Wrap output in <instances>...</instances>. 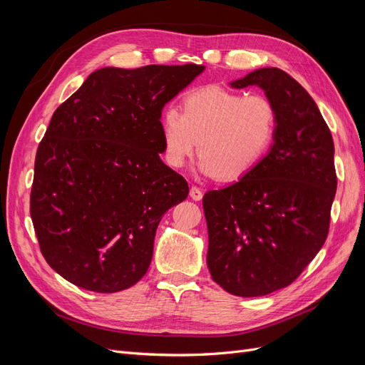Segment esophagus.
Instances as JSON below:
<instances>
[{
    "label": "esophagus",
    "instance_id": "1",
    "mask_svg": "<svg viewBox=\"0 0 365 365\" xmlns=\"http://www.w3.org/2000/svg\"><path fill=\"white\" fill-rule=\"evenodd\" d=\"M202 196H204V193H202V190L200 189V187H196V185L190 187V197H192L193 201H201Z\"/></svg>",
    "mask_w": 365,
    "mask_h": 365
}]
</instances>
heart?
I'll return each instance as SVG.
<instances>
[{"mask_svg":"<svg viewBox=\"0 0 365 365\" xmlns=\"http://www.w3.org/2000/svg\"><path fill=\"white\" fill-rule=\"evenodd\" d=\"M277 126V108L268 97L200 86L184 96L181 111L172 106L163 111L164 157L180 169L197 148L204 175L237 181L269 152Z\"/></svg>","mask_w":365,"mask_h":365,"instance_id":"obj_1","label":"heart"}]
</instances>
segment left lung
Returning a JSON list of instances; mask_svg holds the SVG:
<instances>
[{
  "instance_id": "obj_1",
  "label": "left lung",
  "mask_w": 365,
  "mask_h": 365,
  "mask_svg": "<svg viewBox=\"0 0 365 365\" xmlns=\"http://www.w3.org/2000/svg\"><path fill=\"white\" fill-rule=\"evenodd\" d=\"M260 86L277 108L275 140L237 182L202 197L212 279L237 297L289 286L324 245L336 192L334 140L314 98L279 68L233 88Z\"/></svg>"
}]
</instances>
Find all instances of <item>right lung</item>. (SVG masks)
Segmentation results:
<instances>
[{
  "mask_svg": "<svg viewBox=\"0 0 365 365\" xmlns=\"http://www.w3.org/2000/svg\"><path fill=\"white\" fill-rule=\"evenodd\" d=\"M204 68H101L54 111L30 215L43 259L65 280L111 294L146 274L163 215L189 195L160 158L161 111Z\"/></svg>",
  "mask_w": 365,
  "mask_h": 365,
  "instance_id": "1",
  "label": "right lung"
}]
</instances>
